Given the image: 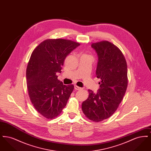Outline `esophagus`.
Instances as JSON below:
<instances>
[{"instance_id":"1","label":"esophagus","mask_w":151,"mask_h":151,"mask_svg":"<svg viewBox=\"0 0 151 151\" xmlns=\"http://www.w3.org/2000/svg\"><path fill=\"white\" fill-rule=\"evenodd\" d=\"M75 89L76 90H78V91H80V90H82L83 88L79 87V86H75Z\"/></svg>"}]
</instances>
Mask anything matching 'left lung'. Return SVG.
Masks as SVG:
<instances>
[{"label":"left lung","instance_id":"obj_1","mask_svg":"<svg viewBox=\"0 0 151 151\" xmlns=\"http://www.w3.org/2000/svg\"><path fill=\"white\" fill-rule=\"evenodd\" d=\"M99 62L96 69L100 89L96 93L88 89L89 96L81 109L87 118L101 122L113 115L123 100L127 85V65L121 50L108 41L93 43Z\"/></svg>","mask_w":151,"mask_h":151}]
</instances>
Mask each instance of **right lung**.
I'll return each instance as SVG.
<instances>
[{"label":"right lung","instance_id":"1","mask_svg":"<svg viewBox=\"0 0 151 151\" xmlns=\"http://www.w3.org/2000/svg\"><path fill=\"white\" fill-rule=\"evenodd\" d=\"M80 44L65 39H47L33 51L26 76L29 98L36 110L49 119L59 115L74 86L58 79L65 57Z\"/></svg>","mask_w":151,"mask_h":151}]
</instances>
